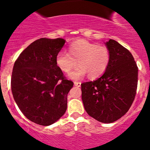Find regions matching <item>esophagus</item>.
<instances>
[{"label": "esophagus", "instance_id": "1", "mask_svg": "<svg viewBox=\"0 0 150 150\" xmlns=\"http://www.w3.org/2000/svg\"><path fill=\"white\" fill-rule=\"evenodd\" d=\"M74 85H75V86H78V87H80V86H81V83L80 82H74Z\"/></svg>", "mask_w": 150, "mask_h": 150}]
</instances>
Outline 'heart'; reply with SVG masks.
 <instances>
[{"label":"heart","instance_id":"b5f03b06","mask_svg":"<svg viewBox=\"0 0 150 150\" xmlns=\"http://www.w3.org/2000/svg\"><path fill=\"white\" fill-rule=\"evenodd\" d=\"M111 61L110 51L106 47L98 45L85 39H78L68 47V54L59 52L55 58L57 66L64 73H69L78 64L76 70L69 75L72 80H78L88 75L91 80L103 75Z\"/></svg>","mask_w":150,"mask_h":150}]
</instances>
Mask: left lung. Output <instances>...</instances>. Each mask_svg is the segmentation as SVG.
Segmentation results:
<instances>
[{"label":"left lung","mask_w":150,"mask_h":150,"mask_svg":"<svg viewBox=\"0 0 150 150\" xmlns=\"http://www.w3.org/2000/svg\"><path fill=\"white\" fill-rule=\"evenodd\" d=\"M111 61L105 73L94 81L81 84L82 100L89 116L109 124L122 117L134 100L138 67L127 49L116 41L105 43Z\"/></svg>","instance_id":"1"}]
</instances>
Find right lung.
<instances>
[{
  "instance_id": "add662e5",
  "label": "right lung",
  "mask_w": 150,
  "mask_h": 150,
  "mask_svg": "<svg viewBox=\"0 0 150 150\" xmlns=\"http://www.w3.org/2000/svg\"><path fill=\"white\" fill-rule=\"evenodd\" d=\"M65 40L41 38L20 54L14 63L11 91L25 116L42 126L54 124L65 113L73 83L64 78L55 58Z\"/></svg>"
}]
</instances>
